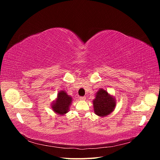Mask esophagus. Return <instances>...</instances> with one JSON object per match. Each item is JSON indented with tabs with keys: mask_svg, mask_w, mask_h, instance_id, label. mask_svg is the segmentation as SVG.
Segmentation results:
<instances>
[{
	"mask_svg": "<svg viewBox=\"0 0 160 160\" xmlns=\"http://www.w3.org/2000/svg\"><path fill=\"white\" fill-rule=\"evenodd\" d=\"M79 99H80L81 101H84V100H85V99H86V98H85V96H84V97H80V98H79Z\"/></svg>",
	"mask_w": 160,
	"mask_h": 160,
	"instance_id": "1",
	"label": "esophagus"
}]
</instances>
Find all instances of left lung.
<instances>
[{"instance_id": "left-lung-1", "label": "left lung", "mask_w": 160, "mask_h": 160, "mask_svg": "<svg viewBox=\"0 0 160 160\" xmlns=\"http://www.w3.org/2000/svg\"><path fill=\"white\" fill-rule=\"evenodd\" d=\"M95 113L99 117H105L113 112L116 105V100L108 92L99 89L93 101Z\"/></svg>"}]
</instances>
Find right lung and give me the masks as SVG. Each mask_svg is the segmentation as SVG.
<instances>
[{
  "label": "right lung",
  "instance_id": "1",
  "mask_svg": "<svg viewBox=\"0 0 160 160\" xmlns=\"http://www.w3.org/2000/svg\"><path fill=\"white\" fill-rule=\"evenodd\" d=\"M72 98L65 91H60L56 99L51 104L52 111L57 115H63L68 112L71 105Z\"/></svg>",
  "mask_w": 160,
  "mask_h": 160
}]
</instances>
